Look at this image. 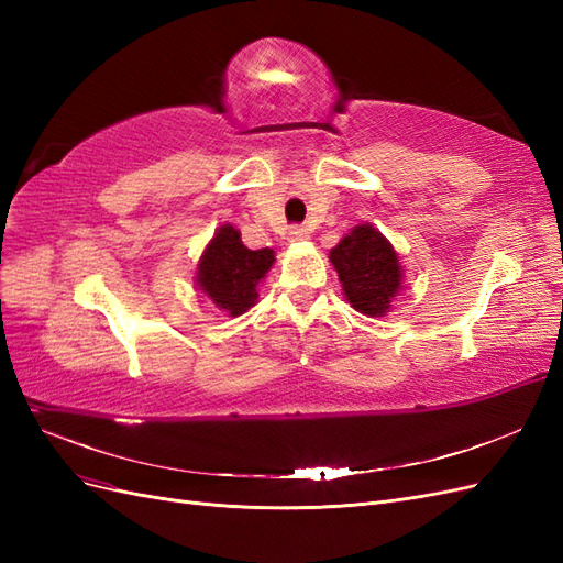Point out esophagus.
<instances>
[{
	"label": "esophagus",
	"instance_id": "esophagus-1",
	"mask_svg": "<svg viewBox=\"0 0 563 563\" xmlns=\"http://www.w3.org/2000/svg\"><path fill=\"white\" fill-rule=\"evenodd\" d=\"M310 240V232H308V228H300V225H296V228H291L288 230V242H308Z\"/></svg>",
	"mask_w": 563,
	"mask_h": 563
}]
</instances>
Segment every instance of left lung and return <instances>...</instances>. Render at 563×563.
<instances>
[{
	"mask_svg": "<svg viewBox=\"0 0 563 563\" xmlns=\"http://www.w3.org/2000/svg\"><path fill=\"white\" fill-rule=\"evenodd\" d=\"M343 296L356 312L387 317L404 291L406 272L399 253L387 236L371 223L354 225L331 251Z\"/></svg>",
	"mask_w": 563,
	"mask_h": 563,
	"instance_id": "left-lung-1",
	"label": "left lung"
}]
</instances>
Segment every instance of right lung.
I'll return each mask as SVG.
<instances>
[{"label":"right lung","instance_id":"obj_1","mask_svg":"<svg viewBox=\"0 0 563 563\" xmlns=\"http://www.w3.org/2000/svg\"><path fill=\"white\" fill-rule=\"evenodd\" d=\"M275 261V251H251L242 242V232L232 223H225L203 246L195 272V284L220 312L240 317L258 302V286Z\"/></svg>","mask_w":563,"mask_h":563}]
</instances>
